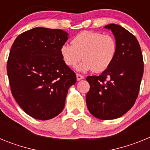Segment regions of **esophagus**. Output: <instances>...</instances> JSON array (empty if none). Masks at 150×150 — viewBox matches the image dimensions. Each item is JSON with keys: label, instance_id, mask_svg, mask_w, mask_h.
I'll return each mask as SVG.
<instances>
[{"label": "esophagus", "instance_id": "obj_1", "mask_svg": "<svg viewBox=\"0 0 150 150\" xmlns=\"http://www.w3.org/2000/svg\"><path fill=\"white\" fill-rule=\"evenodd\" d=\"M84 78V76L81 74H76V79H77V81H79V80H81Z\"/></svg>", "mask_w": 150, "mask_h": 150}]
</instances>
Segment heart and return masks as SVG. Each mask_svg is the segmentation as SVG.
Here are the masks:
<instances>
[{"label":"heart","mask_w":150,"mask_h":150,"mask_svg":"<svg viewBox=\"0 0 150 150\" xmlns=\"http://www.w3.org/2000/svg\"><path fill=\"white\" fill-rule=\"evenodd\" d=\"M72 44L64 43L60 53L64 62L69 67L76 66L82 58L84 62L77 67L82 72L93 70L99 73L108 68L117 52V43L109 34L84 30L76 34Z\"/></svg>","instance_id":"obj_1"}]
</instances>
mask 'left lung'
Segmentation results:
<instances>
[{"label": "left lung", "mask_w": 150, "mask_h": 150, "mask_svg": "<svg viewBox=\"0 0 150 150\" xmlns=\"http://www.w3.org/2000/svg\"><path fill=\"white\" fill-rule=\"evenodd\" d=\"M117 43V52L108 68L99 76H88V110L99 120H115L134 104L144 74V61L137 38L122 26L110 24Z\"/></svg>", "instance_id": "left-lung-1"}]
</instances>
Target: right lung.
<instances>
[{"mask_svg": "<svg viewBox=\"0 0 150 150\" xmlns=\"http://www.w3.org/2000/svg\"><path fill=\"white\" fill-rule=\"evenodd\" d=\"M68 34L61 29L34 28L15 40L8 58L12 95L28 115L39 120L63 110L76 74L64 62L61 47Z\"/></svg>", "mask_w": 150, "mask_h": 150, "instance_id": "1", "label": "right lung"}]
</instances>
